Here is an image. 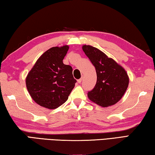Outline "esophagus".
<instances>
[{
  "label": "esophagus",
  "instance_id": "obj_1",
  "mask_svg": "<svg viewBox=\"0 0 155 155\" xmlns=\"http://www.w3.org/2000/svg\"><path fill=\"white\" fill-rule=\"evenodd\" d=\"M82 80H83V77H81L80 79H78L77 81H78V83H81V82H82Z\"/></svg>",
  "mask_w": 155,
  "mask_h": 155
}]
</instances>
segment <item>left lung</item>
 <instances>
[{
	"label": "left lung",
	"instance_id": "1",
	"mask_svg": "<svg viewBox=\"0 0 155 155\" xmlns=\"http://www.w3.org/2000/svg\"><path fill=\"white\" fill-rule=\"evenodd\" d=\"M82 49L96 68L95 87L89 91V99L98 105L107 107L116 104L127 90L129 78L120 64L99 49L83 45Z\"/></svg>",
	"mask_w": 155,
	"mask_h": 155
}]
</instances>
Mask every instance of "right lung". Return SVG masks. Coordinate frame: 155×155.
Returning a JSON list of instances; mask_svg holds the SVG:
<instances>
[{
	"mask_svg": "<svg viewBox=\"0 0 155 155\" xmlns=\"http://www.w3.org/2000/svg\"><path fill=\"white\" fill-rule=\"evenodd\" d=\"M69 46L52 47L41 54L26 78L30 96L37 104L54 109L67 101L77 80L72 68L63 63Z\"/></svg>",
	"mask_w": 155,
	"mask_h": 155,
	"instance_id": "1",
	"label": "right lung"
}]
</instances>
